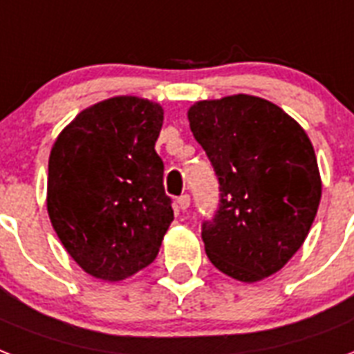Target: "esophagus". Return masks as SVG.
<instances>
[{"instance_id": "1", "label": "esophagus", "mask_w": 354, "mask_h": 354, "mask_svg": "<svg viewBox=\"0 0 354 354\" xmlns=\"http://www.w3.org/2000/svg\"><path fill=\"white\" fill-rule=\"evenodd\" d=\"M188 207H190V196H188V194H183V196H180L179 199H177V208L185 212V210Z\"/></svg>"}]
</instances>
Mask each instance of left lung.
I'll return each instance as SVG.
<instances>
[{
  "label": "left lung",
  "instance_id": "left-lung-1",
  "mask_svg": "<svg viewBox=\"0 0 354 354\" xmlns=\"http://www.w3.org/2000/svg\"><path fill=\"white\" fill-rule=\"evenodd\" d=\"M220 183V205L201 225L210 262L257 282L303 245L322 199L314 147L295 120L270 101L229 95L188 111Z\"/></svg>",
  "mask_w": 354,
  "mask_h": 354
}]
</instances>
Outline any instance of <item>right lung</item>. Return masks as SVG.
I'll list each match as a JSON object with an SVG mask.
<instances>
[{
    "instance_id": "obj_1",
    "label": "right lung",
    "mask_w": 354,
    "mask_h": 354,
    "mask_svg": "<svg viewBox=\"0 0 354 354\" xmlns=\"http://www.w3.org/2000/svg\"><path fill=\"white\" fill-rule=\"evenodd\" d=\"M162 122L160 105L120 95L77 114L53 144L49 220L95 279L122 281L151 264L174 221L155 151Z\"/></svg>"
}]
</instances>
